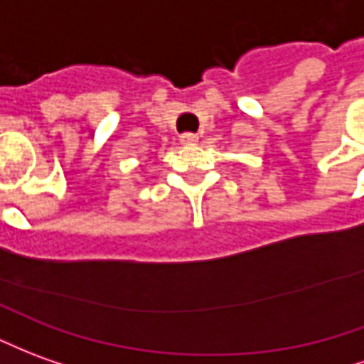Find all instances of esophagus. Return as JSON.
Segmentation results:
<instances>
[{"label":"esophagus","instance_id":"34e87169","mask_svg":"<svg viewBox=\"0 0 364 364\" xmlns=\"http://www.w3.org/2000/svg\"><path fill=\"white\" fill-rule=\"evenodd\" d=\"M181 144L183 146H193V144H197L199 141V136L197 134H191V132H185V134H181Z\"/></svg>","mask_w":364,"mask_h":364}]
</instances>
